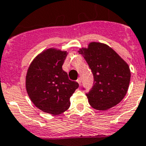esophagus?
I'll return each mask as SVG.
<instances>
[{
	"label": "esophagus",
	"mask_w": 146,
	"mask_h": 146,
	"mask_svg": "<svg viewBox=\"0 0 146 146\" xmlns=\"http://www.w3.org/2000/svg\"><path fill=\"white\" fill-rule=\"evenodd\" d=\"M77 82L79 83V85H81V82H82V81H81V79H80V78H79V79H77Z\"/></svg>",
	"instance_id": "obj_1"
}]
</instances>
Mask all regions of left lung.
Instances as JSON below:
<instances>
[{
    "label": "left lung",
    "mask_w": 146,
    "mask_h": 146,
    "mask_svg": "<svg viewBox=\"0 0 146 146\" xmlns=\"http://www.w3.org/2000/svg\"><path fill=\"white\" fill-rule=\"evenodd\" d=\"M79 53L86 60L94 75V85L86 94L94 108L105 111L119 103L127 94L131 79L128 64L111 47L91 42Z\"/></svg>",
    "instance_id": "8db88e82"
}]
</instances>
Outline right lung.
Returning a JSON list of instances; mask_svg holds the SVG:
<instances>
[{
	"mask_svg": "<svg viewBox=\"0 0 146 146\" xmlns=\"http://www.w3.org/2000/svg\"><path fill=\"white\" fill-rule=\"evenodd\" d=\"M67 55V51L54 48L43 51L30 64L26 76V89L33 103L50 114L67 111L70 98L79 88L62 70Z\"/></svg>",
	"mask_w": 146,
	"mask_h": 146,
	"instance_id": "add662e5",
	"label": "right lung"
}]
</instances>
